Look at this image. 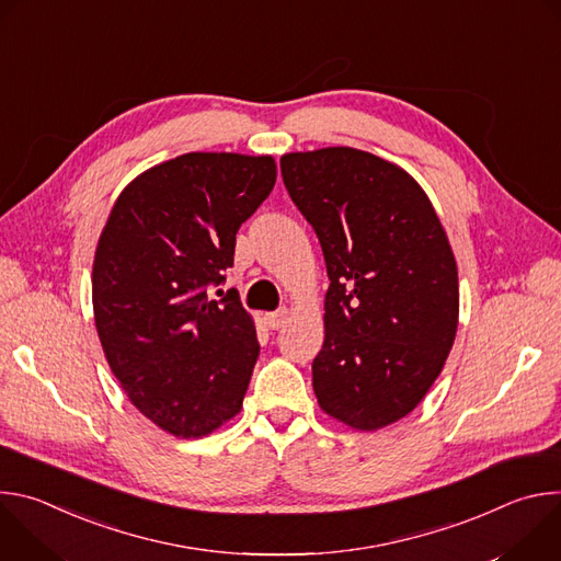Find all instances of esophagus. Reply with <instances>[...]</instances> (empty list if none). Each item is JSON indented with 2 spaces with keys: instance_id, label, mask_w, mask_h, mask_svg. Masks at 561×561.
I'll list each match as a JSON object with an SVG mask.
<instances>
[{
  "instance_id": "esophagus-1",
  "label": "esophagus",
  "mask_w": 561,
  "mask_h": 561,
  "mask_svg": "<svg viewBox=\"0 0 561 561\" xmlns=\"http://www.w3.org/2000/svg\"><path fill=\"white\" fill-rule=\"evenodd\" d=\"M264 322L268 324V329L279 331V329L288 322V310L282 308V310H275V312H266V314H264Z\"/></svg>"
}]
</instances>
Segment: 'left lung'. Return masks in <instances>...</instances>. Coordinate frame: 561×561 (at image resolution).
I'll use <instances>...</instances> for the list:
<instances>
[{
  "label": "left lung",
  "instance_id": "obj_1",
  "mask_svg": "<svg viewBox=\"0 0 561 561\" xmlns=\"http://www.w3.org/2000/svg\"><path fill=\"white\" fill-rule=\"evenodd\" d=\"M279 167L331 279L312 362L317 402L355 431L383 428L422 402L455 342L459 284L446 230L422 186L366 150L288 152Z\"/></svg>",
  "mask_w": 561,
  "mask_h": 561
}]
</instances>
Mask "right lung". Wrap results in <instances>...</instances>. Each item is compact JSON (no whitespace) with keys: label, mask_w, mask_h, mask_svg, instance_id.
<instances>
[{"label":"right lung","mask_w":561,"mask_h":561,"mask_svg":"<svg viewBox=\"0 0 561 561\" xmlns=\"http://www.w3.org/2000/svg\"><path fill=\"white\" fill-rule=\"evenodd\" d=\"M275 180L271 154L186 152L137 175L100 234L104 355L133 407L175 437H204L242 411L255 324L239 297L210 299L208 288L224 284L234 234Z\"/></svg>","instance_id":"1"}]
</instances>
